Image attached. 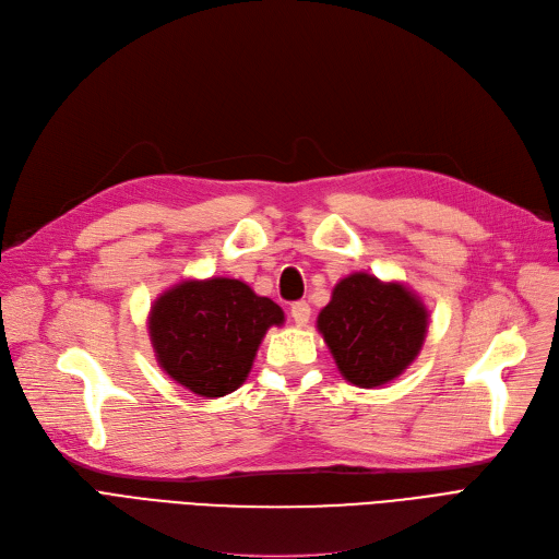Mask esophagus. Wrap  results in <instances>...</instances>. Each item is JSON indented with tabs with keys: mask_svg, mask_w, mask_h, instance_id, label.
I'll list each match as a JSON object with an SVG mask.
<instances>
[{
	"mask_svg": "<svg viewBox=\"0 0 559 559\" xmlns=\"http://www.w3.org/2000/svg\"><path fill=\"white\" fill-rule=\"evenodd\" d=\"M290 316L297 326H306V322L311 320V306H308L306 301H295L290 306Z\"/></svg>",
	"mask_w": 559,
	"mask_h": 559,
	"instance_id": "1",
	"label": "esophagus"
}]
</instances>
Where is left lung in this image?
<instances>
[{"label": "left lung", "instance_id": "8db88e82", "mask_svg": "<svg viewBox=\"0 0 559 559\" xmlns=\"http://www.w3.org/2000/svg\"><path fill=\"white\" fill-rule=\"evenodd\" d=\"M430 326L424 299L403 281L353 272L318 316V332L345 382L376 389L415 364Z\"/></svg>", "mask_w": 559, "mask_h": 559}]
</instances>
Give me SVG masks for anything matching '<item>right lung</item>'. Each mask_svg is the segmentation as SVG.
I'll return each instance as SVG.
<instances>
[{"label": "right lung", "mask_w": 559, "mask_h": 559, "mask_svg": "<svg viewBox=\"0 0 559 559\" xmlns=\"http://www.w3.org/2000/svg\"><path fill=\"white\" fill-rule=\"evenodd\" d=\"M283 308L227 276L183 278L150 308L147 332L160 370L202 399L237 391L251 373L258 347Z\"/></svg>", "instance_id": "1"}]
</instances>
